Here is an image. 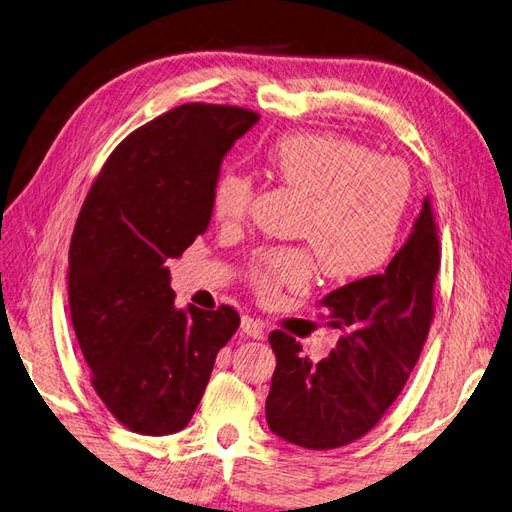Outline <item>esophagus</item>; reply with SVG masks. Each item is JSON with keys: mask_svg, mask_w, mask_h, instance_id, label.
Segmentation results:
<instances>
[{"mask_svg": "<svg viewBox=\"0 0 512 512\" xmlns=\"http://www.w3.org/2000/svg\"><path fill=\"white\" fill-rule=\"evenodd\" d=\"M241 329H243L245 336L254 338V340H263V338H265V325H263V322H260V320L252 318V316H243Z\"/></svg>", "mask_w": 512, "mask_h": 512, "instance_id": "obj_1", "label": "esophagus"}]
</instances>
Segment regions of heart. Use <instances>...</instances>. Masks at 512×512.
<instances>
[{
    "instance_id": "obj_1",
    "label": "heart",
    "mask_w": 512,
    "mask_h": 512,
    "mask_svg": "<svg viewBox=\"0 0 512 512\" xmlns=\"http://www.w3.org/2000/svg\"><path fill=\"white\" fill-rule=\"evenodd\" d=\"M280 183L307 198L298 236L314 247L322 276L351 283L378 271L393 254L411 194V174L391 156L336 134H287L265 152ZM254 198L247 174L225 170L212 190L218 221H243ZM316 274L309 249H265L254 258L252 283L263 298L302 289Z\"/></svg>"
}]
</instances>
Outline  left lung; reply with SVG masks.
Listing matches in <instances>:
<instances>
[{"label": "left lung", "mask_w": 512, "mask_h": 512, "mask_svg": "<svg viewBox=\"0 0 512 512\" xmlns=\"http://www.w3.org/2000/svg\"><path fill=\"white\" fill-rule=\"evenodd\" d=\"M440 241L426 198L411 236L382 274L344 285L320 300L342 331L325 360L300 356L285 331H271L276 371L265 402L271 433L327 451L351 444L380 422L420 358L433 320Z\"/></svg>", "instance_id": "8db88e82"}]
</instances>
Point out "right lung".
I'll return each instance as SVG.
<instances>
[{
    "label": "right lung",
    "instance_id": "right-lung-1",
    "mask_svg": "<svg viewBox=\"0 0 512 512\" xmlns=\"http://www.w3.org/2000/svg\"><path fill=\"white\" fill-rule=\"evenodd\" d=\"M258 114L185 103L123 139L83 203L68 254V300L92 387L130 431L170 435L192 420L241 318L179 309L170 258L212 218L223 156Z\"/></svg>",
    "mask_w": 512,
    "mask_h": 512
}]
</instances>
